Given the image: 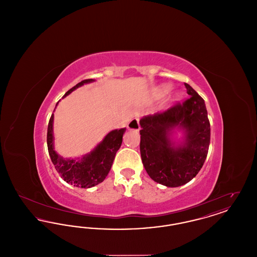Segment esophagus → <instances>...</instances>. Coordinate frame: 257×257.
<instances>
[{
    "mask_svg": "<svg viewBox=\"0 0 257 257\" xmlns=\"http://www.w3.org/2000/svg\"><path fill=\"white\" fill-rule=\"evenodd\" d=\"M128 129L129 130H135V131H139L141 129L140 126V119L139 118H133L130 122L128 123Z\"/></svg>",
    "mask_w": 257,
    "mask_h": 257,
    "instance_id": "esophagus-1",
    "label": "esophagus"
}]
</instances>
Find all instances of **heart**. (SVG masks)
<instances>
[{"mask_svg": "<svg viewBox=\"0 0 257 257\" xmlns=\"http://www.w3.org/2000/svg\"><path fill=\"white\" fill-rule=\"evenodd\" d=\"M170 89H171V86H167V85H163V86H159V87H157V88L154 89V91H153V96L156 98V99H161V98L166 96V95L169 93ZM175 98L178 99L179 95L177 94V95L175 96Z\"/></svg>", "mask_w": 257, "mask_h": 257, "instance_id": "b5f03b06", "label": "heart"}]
</instances>
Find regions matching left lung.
<instances>
[{"label":"left lung","instance_id":"obj_1","mask_svg":"<svg viewBox=\"0 0 257 257\" xmlns=\"http://www.w3.org/2000/svg\"><path fill=\"white\" fill-rule=\"evenodd\" d=\"M191 96L164 112L144 116L140 120L141 156L152 180L175 188L190 182L207 157L210 122L204 100L185 84ZM181 131L183 140L174 134Z\"/></svg>","mask_w":257,"mask_h":257}]
</instances>
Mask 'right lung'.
I'll return each mask as SVG.
<instances>
[{"label": "right lung", "mask_w": 257, "mask_h": 257, "mask_svg": "<svg viewBox=\"0 0 257 257\" xmlns=\"http://www.w3.org/2000/svg\"><path fill=\"white\" fill-rule=\"evenodd\" d=\"M94 81L95 80L93 79H87L80 82L69 89L63 97L69 95L76 88ZM53 125L54 113L51 115L48 124L47 146L50 158L55 166L56 171L60 173L61 178L65 182L78 188H91L103 182L110 171L117 150L121 147L123 134L125 133L126 128L110 131L89 153H86L81 158L70 159L63 158L55 150Z\"/></svg>", "instance_id": "add662e5"}]
</instances>
